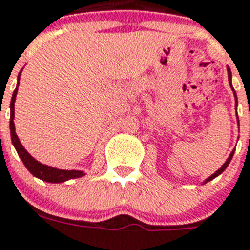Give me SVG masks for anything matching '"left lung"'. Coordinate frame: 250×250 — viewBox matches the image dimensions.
I'll return each instance as SVG.
<instances>
[{
    "mask_svg": "<svg viewBox=\"0 0 250 250\" xmlns=\"http://www.w3.org/2000/svg\"><path fill=\"white\" fill-rule=\"evenodd\" d=\"M227 71H229V85H231V88H232V82H231V79H232V75H231V70H229V68H227ZM232 90H233V94H235V102H236V106H237V97H236V93H235V89H233L232 88ZM237 121H239V119H237ZM233 153H235V150H232V152H231V154H229V158H227V161H226L225 164L222 165V167L221 168H219V170L218 171H215V172H214L213 175H211V176H209V178L206 179L205 182L204 183H208V182H210V180H213L214 178H217L218 175H221L222 172H223V171L226 170V167L229 166V162H231V160H232V157H233Z\"/></svg>",
    "mask_w": 250,
    "mask_h": 250,
    "instance_id": "8db88e82",
    "label": "left lung"
}]
</instances>
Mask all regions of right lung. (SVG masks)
Listing matches in <instances>:
<instances>
[{"label": "right lung", "instance_id": "right-lung-1", "mask_svg": "<svg viewBox=\"0 0 250 250\" xmlns=\"http://www.w3.org/2000/svg\"><path fill=\"white\" fill-rule=\"evenodd\" d=\"M21 72L18 75V84L17 88L14 90L13 97H11V102H10V135H11V141H13L14 148L17 149L18 156L21 157V160L23 161L24 166L27 167V170L36 178L44 180L48 183H63L70 179H76L84 176L83 171L78 170H60V168H54V167L46 166V165L40 164L39 161H36L31 154H29L23 145L21 144V141L18 139L17 133H15V125H14V105H15V98H17L18 86H19V79H21Z\"/></svg>", "mask_w": 250, "mask_h": 250}]
</instances>
